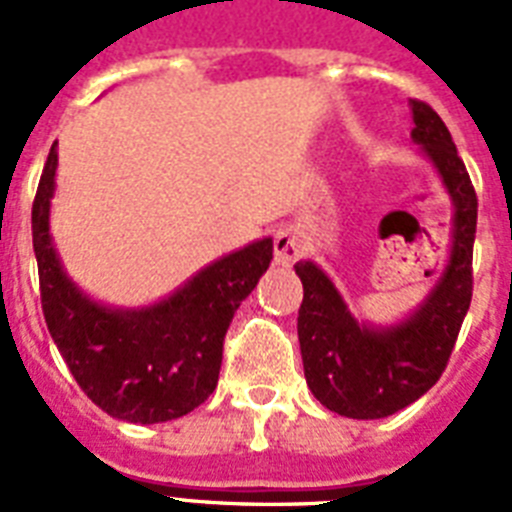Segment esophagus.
<instances>
[{
    "label": "esophagus",
    "mask_w": 512,
    "mask_h": 512,
    "mask_svg": "<svg viewBox=\"0 0 512 512\" xmlns=\"http://www.w3.org/2000/svg\"><path fill=\"white\" fill-rule=\"evenodd\" d=\"M303 252V241L297 236L295 228H279L273 236V255L279 265H292Z\"/></svg>",
    "instance_id": "1"
}]
</instances>
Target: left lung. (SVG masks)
I'll list each match as a JSON object with an SVG mask.
<instances>
[{
  "mask_svg": "<svg viewBox=\"0 0 512 512\" xmlns=\"http://www.w3.org/2000/svg\"><path fill=\"white\" fill-rule=\"evenodd\" d=\"M409 108L412 140L433 164L454 207L449 260L428 297L404 321L374 327L348 311L319 265H295L303 281L297 337L305 382L329 412L353 420L396 414L436 385L473 297L476 191L441 116L422 100H409Z\"/></svg>",
  "mask_w": 512,
  "mask_h": 512,
  "instance_id": "left-lung-1",
  "label": "left lung"
}]
</instances>
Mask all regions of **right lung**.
<instances>
[{
    "mask_svg": "<svg viewBox=\"0 0 512 512\" xmlns=\"http://www.w3.org/2000/svg\"><path fill=\"white\" fill-rule=\"evenodd\" d=\"M58 143H52L31 209L42 311L52 340L79 388L116 420H177L217 388L223 340L241 300L273 260V239L220 257L143 308L92 300L63 271L50 233Z\"/></svg>",
    "mask_w": 512,
    "mask_h": 512,
    "instance_id": "add662e5",
    "label": "right lung"
}]
</instances>
